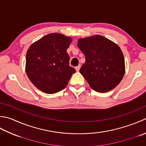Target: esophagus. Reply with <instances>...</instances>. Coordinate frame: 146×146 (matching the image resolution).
Returning <instances> with one entry per match:
<instances>
[{
	"mask_svg": "<svg viewBox=\"0 0 146 146\" xmlns=\"http://www.w3.org/2000/svg\"><path fill=\"white\" fill-rule=\"evenodd\" d=\"M80 67H81L80 64H79L78 66H77L76 67H75V70H76V71H78L80 70Z\"/></svg>",
	"mask_w": 146,
	"mask_h": 146,
	"instance_id": "34e87169",
	"label": "esophagus"
}]
</instances>
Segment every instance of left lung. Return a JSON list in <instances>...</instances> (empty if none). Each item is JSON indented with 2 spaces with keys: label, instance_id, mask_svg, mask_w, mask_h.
<instances>
[{
  "label": "left lung",
  "instance_id": "1",
  "mask_svg": "<svg viewBox=\"0 0 146 146\" xmlns=\"http://www.w3.org/2000/svg\"><path fill=\"white\" fill-rule=\"evenodd\" d=\"M85 62L80 73L96 92H107L115 88L125 73L123 54L118 45L106 37L95 35L78 40Z\"/></svg>",
  "mask_w": 146,
  "mask_h": 146
}]
</instances>
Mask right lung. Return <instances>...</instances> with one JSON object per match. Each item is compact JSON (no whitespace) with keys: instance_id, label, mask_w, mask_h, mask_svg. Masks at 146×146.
I'll list each match as a JSON object with an SVG mask.
<instances>
[{"instance_id":"obj_1","label":"right lung","mask_w":146,"mask_h":146,"mask_svg":"<svg viewBox=\"0 0 146 146\" xmlns=\"http://www.w3.org/2000/svg\"><path fill=\"white\" fill-rule=\"evenodd\" d=\"M72 38L52 33L31 44L26 55L25 70L31 82L40 90L54 94L66 87L75 68L69 65L67 48Z\"/></svg>"}]
</instances>
